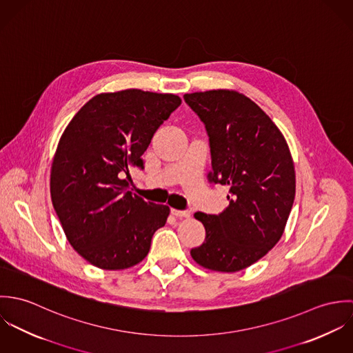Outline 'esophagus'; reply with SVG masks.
I'll list each match as a JSON object with an SVG mask.
<instances>
[{
  "mask_svg": "<svg viewBox=\"0 0 353 353\" xmlns=\"http://www.w3.org/2000/svg\"><path fill=\"white\" fill-rule=\"evenodd\" d=\"M171 213L176 217H190L189 210H178V209H171Z\"/></svg>",
  "mask_w": 353,
  "mask_h": 353,
  "instance_id": "1",
  "label": "esophagus"
}]
</instances>
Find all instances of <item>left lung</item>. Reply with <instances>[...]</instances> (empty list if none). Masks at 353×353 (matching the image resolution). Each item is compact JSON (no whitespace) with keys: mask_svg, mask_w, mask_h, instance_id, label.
<instances>
[{"mask_svg":"<svg viewBox=\"0 0 353 353\" xmlns=\"http://www.w3.org/2000/svg\"><path fill=\"white\" fill-rule=\"evenodd\" d=\"M209 136L210 182L230 188L219 214L194 213L205 242L193 259L216 272H239L280 241L295 200V167L273 121L248 97L230 90L185 94Z\"/></svg>","mask_w":353,"mask_h":353,"instance_id":"1","label":"left lung"}]
</instances>
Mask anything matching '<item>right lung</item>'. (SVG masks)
<instances>
[{
	"label": "right lung",
	"instance_id": "obj_1",
	"mask_svg": "<svg viewBox=\"0 0 353 353\" xmlns=\"http://www.w3.org/2000/svg\"><path fill=\"white\" fill-rule=\"evenodd\" d=\"M181 103L141 90L99 94L63 130L51 164V201L66 239L94 266L137 265L165 224L170 208L132 194L122 176L144 168L154 132Z\"/></svg>",
	"mask_w": 353,
	"mask_h": 353
}]
</instances>
